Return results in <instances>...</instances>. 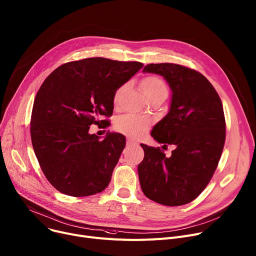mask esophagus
Masks as SVG:
<instances>
[{
	"mask_svg": "<svg viewBox=\"0 0 256 256\" xmlns=\"http://www.w3.org/2000/svg\"><path fill=\"white\" fill-rule=\"evenodd\" d=\"M126 145L128 146V147H132V146H136V145H137V143H136V142H134V141H132V140H128L126 141Z\"/></svg>",
	"mask_w": 256,
	"mask_h": 256,
	"instance_id": "obj_1",
	"label": "esophagus"
}]
</instances>
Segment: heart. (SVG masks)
<instances>
[{
	"instance_id": "b5f03b06",
	"label": "heart",
	"mask_w": 256,
	"mask_h": 256,
	"mask_svg": "<svg viewBox=\"0 0 256 256\" xmlns=\"http://www.w3.org/2000/svg\"><path fill=\"white\" fill-rule=\"evenodd\" d=\"M141 88L146 98L160 92H168L164 82L156 76H150L143 79ZM149 124L150 122L148 119L128 114L119 118L115 126L118 132L128 136V137L138 138L148 130Z\"/></svg>"
}]
</instances>
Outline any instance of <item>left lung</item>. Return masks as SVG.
<instances>
[{"label":"left lung","mask_w":256,"mask_h":256,"mask_svg":"<svg viewBox=\"0 0 256 256\" xmlns=\"http://www.w3.org/2000/svg\"><path fill=\"white\" fill-rule=\"evenodd\" d=\"M144 73L164 77L172 92L168 112L151 130L158 143L174 145L166 158L160 147L141 144L144 160L138 166L144 194L164 206L194 200L210 182L226 140L221 100L200 73L176 64H150ZM162 146V147H164Z\"/></svg>","instance_id":"obj_1"}]
</instances>
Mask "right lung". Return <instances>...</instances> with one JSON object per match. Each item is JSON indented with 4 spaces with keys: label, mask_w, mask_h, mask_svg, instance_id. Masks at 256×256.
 <instances>
[{
    "label": "right lung",
    "mask_w": 256,
    "mask_h": 256,
    "mask_svg": "<svg viewBox=\"0 0 256 256\" xmlns=\"http://www.w3.org/2000/svg\"><path fill=\"white\" fill-rule=\"evenodd\" d=\"M143 68L139 62L90 58L62 64L41 85L34 100L30 138L42 171L54 188L71 196L103 192L126 146V137L106 124L116 90Z\"/></svg>",
    "instance_id": "right-lung-1"
}]
</instances>
